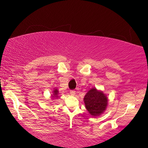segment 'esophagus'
Wrapping results in <instances>:
<instances>
[{"mask_svg": "<svg viewBox=\"0 0 148 148\" xmlns=\"http://www.w3.org/2000/svg\"><path fill=\"white\" fill-rule=\"evenodd\" d=\"M70 94L71 96H74L75 94V90H71L70 91Z\"/></svg>", "mask_w": 148, "mask_h": 148, "instance_id": "obj_1", "label": "esophagus"}]
</instances>
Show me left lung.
Listing matches in <instances>:
<instances>
[{
    "instance_id": "obj_1",
    "label": "left lung",
    "mask_w": 148,
    "mask_h": 148,
    "mask_svg": "<svg viewBox=\"0 0 148 148\" xmlns=\"http://www.w3.org/2000/svg\"><path fill=\"white\" fill-rule=\"evenodd\" d=\"M86 107L92 116H98L104 112L108 104V99L102 92L92 88L84 97Z\"/></svg>"
}]
</instances>
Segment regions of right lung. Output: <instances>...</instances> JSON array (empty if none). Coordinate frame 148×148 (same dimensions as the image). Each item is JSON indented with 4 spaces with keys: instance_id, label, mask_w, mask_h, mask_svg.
I'll return each mask as SVG.
<instances>
[{
    "instance_id": "add662e5",
    "label": "right lung",
    "mask_w": 148,
    "mask_h": 148,
    "mask_svg": "<svg viewBox=\"0 0 148 148\" xmlns=\"http://www.w3.org/2000/svg\"><path fill=\"white\" fill-rule=\"evenodd\" d=\"M58 93V90H56H56L54 91V96H55L56 97H57Z\"/></svg>"
}]
</instances>
